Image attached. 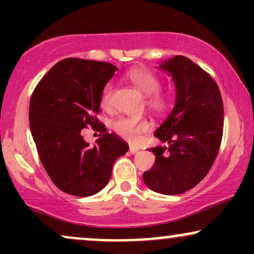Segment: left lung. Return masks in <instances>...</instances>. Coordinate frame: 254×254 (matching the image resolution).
<instances>
[{"label":"left lung","mask_w":254,"mask_h":254,"mask_svg":"<svg viewBox=\"0 0 254 254\" xmlns=\"http://www.w3.org/2000/svg\"><path fill=\"white\" fill-rule=\"evenodd\" d=\"M117 66L65 58L37 84L30 101V127L40 161L65 193L89 197L109 183L112 166L129 145L98 121L103 90ZM90 125L93 137L80 132Z\"/></svg>","instance_id":"left-lung-1"}]
</instances>
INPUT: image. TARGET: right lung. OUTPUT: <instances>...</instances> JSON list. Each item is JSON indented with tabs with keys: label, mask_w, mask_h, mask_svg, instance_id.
<instances>
[{
	"label": "right lung",
	"mask_w": 254,
	"mask_h": 254,
	"mask_svg": "<svg viewBox=\"0 0 254 254\" xmlns=\"http://www.w3.org/2000/svg\"><path fill=\"white\" fill-rule=\"evenodd\" d=\"M176 86L173 110L154 133L161 141L150 148L155 162L143 182L157 193L180 194L191 190L210 171L223 132V103L208 72L184 56L159 64Z\"/></svg>",
	"instance_id": "obj_1"
}]
</instances>
